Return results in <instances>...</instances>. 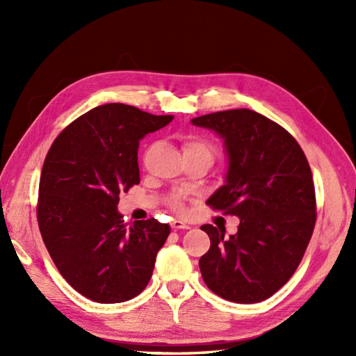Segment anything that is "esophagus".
<instances>
[{
	"mask_svg": "<svg viewBox=\"0 0 356 356\" xmlns=\"http://www.w3.org/2000/svg\"><path fill=\"white\" fill-rule=\"evenodd\" d=\"M171 226H172L174 231H179V229H188V227H190L188 222H185V221H182V220H174V221L171 222Z\"/></svg>",
	"mask_w": 356,
	"mask_h": 356,
	"instance_id": "34e87169",
	"label": "esophagus"
}]
</instances>
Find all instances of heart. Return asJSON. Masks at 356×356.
<instances>
[{
    "label": "heart",
    "instance_id": "b5f03b06",
    "mask_svg": "<svg viewBox=\"0 0 356 356\" xmlns=\"http://www.w3.org/2000/svg\"><path fill=\"white\" fill-rule=\"evenodd\" d=\"M190 149H206V150H209V149H207V146H206V144L201 143V141H197V140H188V141L185 143L184 150H190ZM176 209H177V210L182 209V206H180L179 201L176 202Z\"/></svg>",
    "mask_w": 356,
    "mask_h": 356
}]
</instances>
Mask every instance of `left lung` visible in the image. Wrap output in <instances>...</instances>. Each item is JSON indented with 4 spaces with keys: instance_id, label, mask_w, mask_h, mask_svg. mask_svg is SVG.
Listing matches in <instances>:
<instances>
[{
    "instance_id": "left-lung-1",
    "label": "left lung",
    "mask_w": 356,
    "mask_h": 356,
    "mask_svg": "<svg viewBox=\"0 0 356 356\" xmlns=\"http://www.w3.org/2000/svg\"><path fill=\"white\" fill-rule=\"evenodd\" d=\"M225 143V185L207 200L238 216V231L204 225L210 250L200 259L202 280L218 297L259 303L291 280L316 225V191L300 144L256 111L227 110L191 119Z\"/></svg>"
}]
</instances>
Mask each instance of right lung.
Instances as JSON below:
<instances>
[{"instance_id":"1","label":"right lung","mask_w":356,"mask_h":356,"mask_svg":"<svg viewBox=\"0 0 356 356\" xmlns=\"http://www.w3.org/2000/svg\"><path fill=\"white\" fill-rule=\"evenodd\" d=\"M172 119L124 104L100 105L65 127L48 150L39 229L59 273L89 300L122 303L152 276L171 229L155 218L127 227L118 202L140 184V141Z\"/></svg>"}]
</instances>
